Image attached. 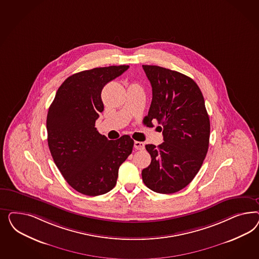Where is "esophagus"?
Listing matches in <instances>:
<instances>
[{"label":"esophagus","instance_id":"1","mask_svg":"<svg viewBox=\"0 0 259 259\" xmlns=\"http://www.w3.org/2000/svg\"><path fill=\"white\" fill-rule=\"evenodd\" d=\"M134 147L136 150H143L144 149V143L141 141H135L134 142Z\"/></svg>","mask_w":259,"mask_h":259}]
</instances>
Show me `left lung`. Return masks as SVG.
Returning a JSON list of instances; mask_svg holds the SVG:
<instances>
[{"label":"left lung","instance_id":"left-lung-1","mask_svg":"<svg viewBox=\"0 0 259 259\" xmlns=\"http://www.w3.org/2000/svg\"><path fill=\"white\" fill-rule=\"evenodd\" d=\"M152 85L147 125L161 124L160 145L147 144L151 163L142 170L144 184L159 194L186 187L203 163L209 148L210 119L203 95L194 79L157 65H142Z\"/></svg>","mask_w":259,"mask_h":259}]
</instances>
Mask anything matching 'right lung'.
Segmentation results:
<instances>
[{
    "instance_id": "right-lung-1",
    "label": "right lung",
    "mask_w": 259,
    "mask_h": 259,
    "mask_svg": "<svg viewBox=\"0 0 259 259\" xmlns=\"http://www.w3.org/2000/svg\"><path fill=\"white\" fill-rule=\"evenodd\" d=\"M129 68L112 65L81 71L59 87L47 113V142L64 180L78 193L101 196L115 187L118 168L132 153L124 135L109 141L95 122L103 111L102 88Z\"/></svg>"
}]
</instances>
